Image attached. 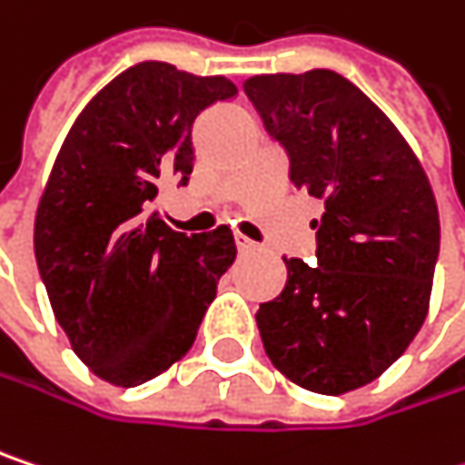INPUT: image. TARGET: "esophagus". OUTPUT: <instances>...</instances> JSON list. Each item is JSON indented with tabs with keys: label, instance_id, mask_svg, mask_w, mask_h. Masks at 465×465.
Segmentation results:
<instances>
[{
	"label": "esophagus",
	"instance_id": "esophagus-1",
	"mask_svg": "<svg viewBox=\"0 0 465 465\" xmlns=\"http://www.w3.org/2000/svg\"><path fill=\"white\" fill-rule=\"evenodd\" d=\"M236 250H239V252H250V250H255V242H250L247 236L236 233Z\"/></svg>",
	"mask_w": 465,
	"mask_h": 465
}]
</instances>
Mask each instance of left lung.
<instances>
[{
	"mask_svg": "<svg viewBox=\"0 0 465 465\" xmlns=\"http://www.w3.org/2000/svg\"><path fill=\"white\" fill-rule=\"evenodd\" d=\"M290 181L324 202L314 266L284 258L287 284L261 303L274 367L317 394L389 370L418 335L440 258V213L412 148L357 84L314 68L244 82Z\"/></svg>",
	"mask_w": 465,
	"mask_h": 465,
	"instance_id": "obj_1",
	"label": "left lung"
}]
</instances>
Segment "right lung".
<instances>
[{
	"mask_svg": "<svg viewBox=\"0 0 465 465\" xmlns=\"http://www.w3.org/2000/svg\"><path fill=\"white\" fill-rule=\"evenodd\" d=\"M236 95L162 61L122 71L68 130L42 193L34 252L71 349L114 386H141L191 349L236 258L229 226L186 236L153 210L189 183L191 124Z\"/></svg>",
	"mask_w": 465,
	"mask_h": 465,
	"instance_id": "add662e5",
	"label": "right lung"
}]
</instances>
